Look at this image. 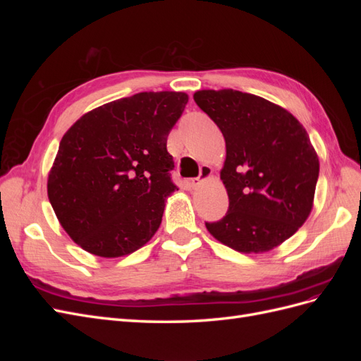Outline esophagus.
I'll return each mask as SVG.
<instances>
[{
    "instance_id": "1",
    "label": "esophagus",
    "mask_w": 361,
    "mask_h": 361,
    "mask_svg": "<svg viewBox=\"0 0 361 361\" xmlns=\"http://www.w3.org/2000/svg\"><path fill=\"white\" fill-rule=\"evenodd\" d=\"M211 174H212V170H211V167H207V166H202V167H200V174H199V178L191 179L190 185H191L192 188H197L199 185H200L203 180H206L207 178H211Z\"/></svg>"
}]
</instances>
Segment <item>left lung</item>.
I'll return each instance as SVG.
<instances>
[{
    "label": "left lung",
    "mask_w": 361,
    "mask_h": 361,
    "mask_svg": "<svg viewBox=\"0 0 361 361\" xmlns=\"http://www.w3.org/2000/svg\"><path fill=\"white\" fill-rule=\"evenodd\" d=\"M194 101L226 140L220 176L228 211L220 221L206 223V228L241 253L279 247L313 207L319 159L309 134L285 108L256 94L199 90Z\"/></svg>",
    "instance_id": "8db88e82"
}]
</instances>
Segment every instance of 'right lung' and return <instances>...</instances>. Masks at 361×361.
I'll list each match as a JSON object with an SVG mask.
<instances>
[{"label":"right lung","instance_id":"right-lung-1","mask_svg":"<svg viewBox=\"0 0 361 361\" xmlns=\"http://www.w3.org/2000/svg\"><path fill=\"white\" fill-rule=\"evenodd\" d=\"M188 94L143 92L84 114L60 141L48 199L64 231L89 253L120 257L149 243L171 182L167 137Z\"/></svg>","mask_w":361,"mask_h":361}]
</instances>
